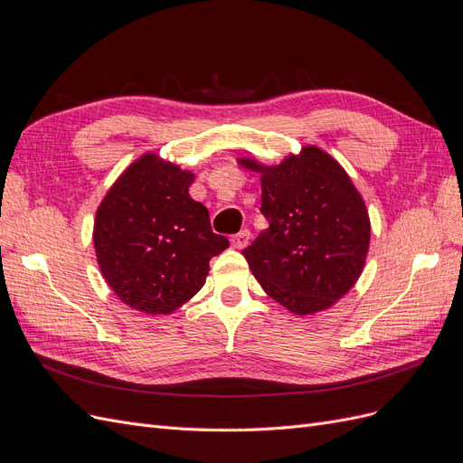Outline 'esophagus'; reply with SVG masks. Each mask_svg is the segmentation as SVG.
Listing matches in <instances>:
<instances>
[{
  "label": "esophagus",
  "instance_id": "34e87169",
  "mask_svg": "<svg viewBox=\"0 0 463 463\" xmlns=\"http://www.w3.org/2000/svg\"><path fill=\"white\" fill-rule=\"evenodd\" d=\"M249 241H250V232L249 230H241L240 233H235L232 237V245L235 249H245L249 245Z\"/></svg>",
  "mask_w": 463,
  "mask_h": 463
}]
</instances>
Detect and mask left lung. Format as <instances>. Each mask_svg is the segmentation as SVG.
<instances>
[{
  "label": "left lung",
  "instance_id": "obj_1",
  "mask_svg": "<svg viewBox=\"0 0 463 463\" xmlns=\"http://www.w3.org/2000/svg\"><path fill=\"white\" fill-rule=\"evenodd\" d=\"M237 164L260 174L269 228L243 255L262 289L293 315H315L359 279L371 241L365 201L328 152L309 145L276 165Z\"/></svg>",
  "mask_w": 463,
  "mask_h": 463
}]
</instances>
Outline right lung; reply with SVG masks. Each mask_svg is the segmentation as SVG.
Segmentation results:
<instances>
[{"instance_id": "add662e5", "label": "right lung", "mask_w": 463, "mask_h": 463, "mask_svg": "<svg viewBox=\"0 0 463 463\" xmlns=\"http://www.w3.org/2000/svg\"><path fill=\"white\" fill-rule=\"evenodd\" d=\"M194 174L146 152L109 187L94 218V250L109 289L135 311L170 315L197 293L210 259L230 247L191 199Z\"/></svg>"}]
</instances>
